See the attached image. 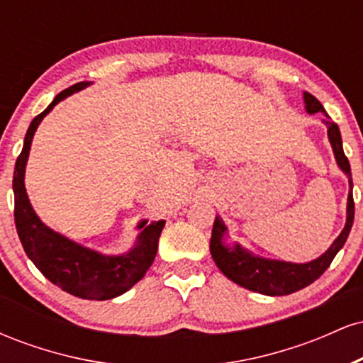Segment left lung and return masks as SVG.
I'll return each instance as SVG.
<instances>
[{
  "label": "left lung",
  "mask_w": 363,
  "mask_h": 363,
  "mask_svg": "<svg viewBox=\"0 0 363 363\" xmlns=\"http://www.w3.org/2000/svg\"><path fill=\"white\" fill-rule=\"evenodd\" d=\"M303 104H306L307 114H315L323 112L326 116L324 124L328 128V140L331 143L333 153H335L336 164L341 172L348 177V199H347V222L341 234L336 237L335 242L329 245V249L319 257L309 262H291L281 259H269V257L257 256L240 245L239 242L228 244V228L220 215L215 216L213 230H211L210 239V252L213 257L215 264L228 280L244 289L257 291V294L269 295V297H278V295H289L294 291L306 289L311 283H314L331 264L336 254L347 242L350 230L353 225V216H355V205H353V182L352 170H350V162L345 157L343 141H341V133L338 124L333 123L331 118L324 111L314 95L309 91H303Z\"/></svg>",
  "instance_id": "left-lung-1"
}]
</instances>
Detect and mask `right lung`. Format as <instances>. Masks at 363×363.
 Here are the masks:
<instances>
[{
  "instance_id": "add662e5",
  "label": "right lung",
  "mask_w": 363,
  "mask_h": 363,
  "mask_svg": "<svg viewBox=\"0 0 363 363\" xmlns=\"http://www.w3.org/2000/svg\"><path fill=\"white\" fill-rule=\"evenodd\" d=\"M89 85L91 82H80L62 90L28 126L23 150L16 158L13 172L15 225L25 254L49 281L74 297L86 301H111L126 294L148 272L157 256L158 239L165 220L152 223H148V220H140L136 225L140 234L128 252L104 254L74 242L48 227L37 216L25 189V167L40 121L54 109V106Z\"/></svg>"
}]
</instances>
